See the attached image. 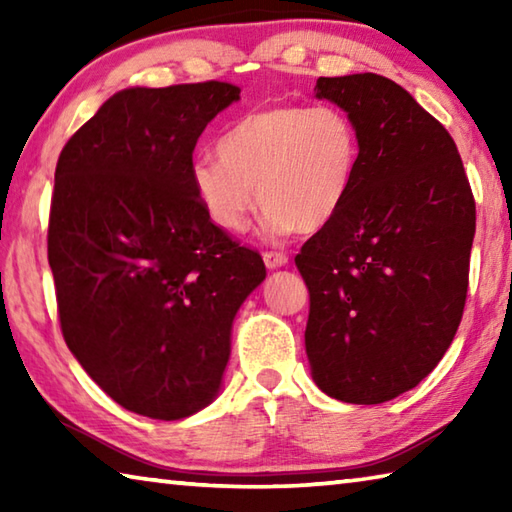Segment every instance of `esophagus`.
Masks as SVG:
<instances>
[{"label":"esophagus","mask_w":512,"mask_h":512,"mask_svg":"<svg viewBox=\"0 0 512 512\" xmlns=\"http://www.w3.org/2000/svg\"><path fill=\"white\" fill-rule=\"evenodd\" d=\"M264 264H266V268H282V266H287L289 264V257L287 255H282V253H264Z\"/></svg>","instance_id":"34e87169"}]
</instances>
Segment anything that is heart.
Masks as SVG:
<instances>
[{
  "label": "heart",
  "mask_w": 512,
  "mask_h": 512,
  "mask_svg": "<svg viewBox=\"0 0 512 512\" xmlns=\"http://www.w3.org/2000/svg\"><path fill=\"white\" fill-rule=\"evenodd\" d=\"M216 153L189 167L210 221L246 230L259 201L266 235L284 237L325 228L343 210L359 180L361 133L336 106H266L232 121Z\"/></svg>",
  "instance_id": "obj_1"
}]
</instances>
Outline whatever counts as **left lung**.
Listing matches in <instances>:
<instances>
[{"mask_svg": "<svg viewBox=\"0 0 512 512\" xmlns=\"http://www.w3.org/2000/svg\"><path fill=\"white\" fill-rule=\"evenodd\" d=\"M316 99L357 121L359 180L296 255L316 386L381 404L438 366L461 325L476 210L452 135L379 74L320 76Z\"/></svg>", "mask_w": 512, "mask_h": 512, "instance_id": "8db88e82", "label": "left lung"}]
</instances>
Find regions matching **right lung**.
Here are the masks:
<instances>
[{"label": "right lung", "instance_id": "add662e5", "mask_svg": "<svg viewBox=\"0 0 512 512\" xmlns=\"http://www.w3.org/2000/svg\"><path fill=\"white\" fill-rule=\"evenodd\" d=\"M239 88H126L65 144L49 266L67 348L103 393L183 420L221 393L239 307L266 277L198 203L196 142Z\"/></svg>", "mask_w": 512, "mask_h": 512}]
</instances>
